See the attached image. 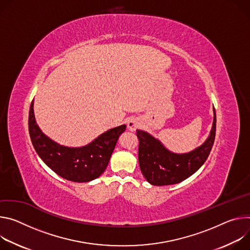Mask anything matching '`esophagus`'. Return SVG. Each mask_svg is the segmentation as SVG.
Here are the masks:
<instances>
[{
	"instance_id": "34e87169",
	"label": "esophagus",
	"mask_w": 250,
	"mask_h": 250,
	"mask_svg": "<svg viewBox=\"0 0 250 250\" xmlns=\"http://www.w3.org/2000/svg\"><path fill=\"white\" fill-rule=\"evenodd\" d=\"M139 126H140V122L136 118H131L127 122V128L129 131H135Z\"/></svg>"
}]
</instances>
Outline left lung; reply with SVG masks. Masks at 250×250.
Instances as JSON below:
<instances>
[{
    "label": "left lung",
    "instance_id": "8db88e82",
    "mask_svg": "<svg viewBox=\"0 0 250 250\" xmlns=\"http://www.w3.org/2000/svg\"><path fill=\"white\" fill-rule=\"evenodd\" d=\"M215 123L213 108V122L208 139L200 147L184 154L173 153L149 133L136 130L137 137L139 138L138 159L147 182L154 186L175 185L195 174L210 153L215 138Z\"/></svg>",
    "mask_w": 250,
    "mask_h": 250
}]
</instances>
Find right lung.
I'll use <instances>...</instances> for the list:
<instances>
[{"mask_svg": "<svg viewBox=\"0 0 250 250\" xmlns=\"http://www.w3.org/2000/svg\"><path fill=\"white\" fill-rule=\"evenodd\" d=\"M125 129L124 124L109 129L85 146L66 147L42 133L35 118L34 100L30 107L29 132L36 152L54 173L75 183L90 182L105 171L118 138Z\"/></svg>", "mask_w": 250, "mask_h": 250, "instance_id": "add662e5", "label": "right lung"}]
</instances>
